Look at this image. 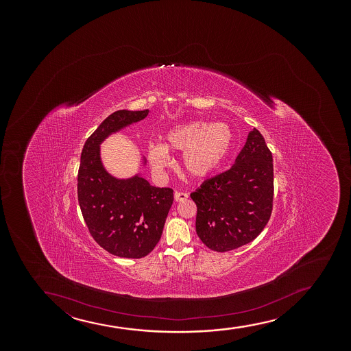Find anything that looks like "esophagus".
<instances>
[{
    "label": "esophagus",
    "mask_w": 351,
    "mask_h": 351,
    "mask_svg": "<svg viewBox=\"0 0 351 351\" xmlns=\"http://www.w3.org/2000/svg\"><path fill=\"white\" fill-rule=\"evenodd\" d=\"M187 197H189V194L187 193H182V192H176L174 193V200L177 202H184Z\"/></svg>",
    "instance_id": "34e87169"
}]
</instances>
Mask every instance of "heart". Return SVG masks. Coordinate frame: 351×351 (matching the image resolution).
Here are the masks:
<instances>
[{
    "instance_id": "1",
    "label": "heart",
    "mask_w": 351,
    "mask_h": 351,
    "mask_svg": "<svg viewBox=\"0 0 351 351\" xmlns=\"http://www.w3.org/2000/svg\"><path fill=\"white\" fill-rule=\"evenodd\" d=\"M233 130L227 123L193 121L173 126L166 133L165 145L146 147L152 169L161 173L171 165L169 151L184 152L182 167L191 178L204 180L217 173L233 147Z\"/></svg>"
}]
</instances>
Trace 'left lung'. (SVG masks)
<instances>
[{"label": "left lung", "instance_id": "1", "mask_svg": "<svg viewBox=\"0 0 351 351\" xmlns=\"http://www.w3.org/2000/svg\"><path fill=\"white\" fill-rule=\"evenodd\" d=\"M273 182V157L253 129L233 166L191 193L197 207V237L221 253L253 241L269 220Z\"/></svg>", "mask_w": 351, "mask_h": 351}]
</instances>
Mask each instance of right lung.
Instances as JSON below:
<instances>
[{
	"label": "right lung",
	"instance_id": "1",
	"mask_svg": "<svg viewBox=\"0 0 351 351\" xmlns=\"http://www.w3.org/2000/svg\"><path fill=\"white\" fill-rule=\"evenodd\" d=\"M147 114L149 110L111 113L85 141L81 154L77 193L83 218L97 243L119 258H141L152 252L173 204L169 187L151 185L141 171L114 177L101 160V143ZM146 162L141 157L143 169Z\"/></svg>",
	"mask_w": 351,
	"mask_h": 351
}]
</instances>
